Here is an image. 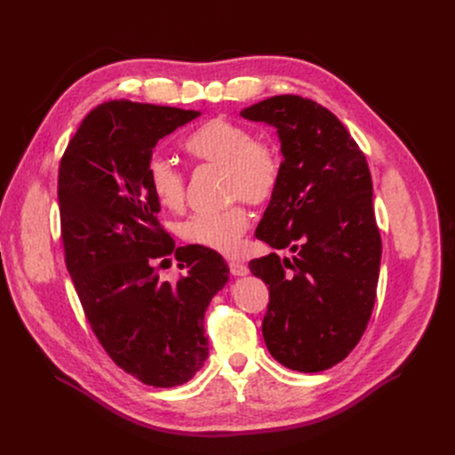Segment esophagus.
<instances>
[{
  "label": "esophagus",
  "mask_w": 455,
  "mask_h": 455,
  "mask_svg": "<svg viewBox=\"0 0 455 455\" xmlns=\"http://www.w3.org/2000/svg\"><path fill=\"white\" fill-rule=\"evenodd\" d=\"M229 272L233 275H246L250 272V268L243 263H236V261H229Z\"/></svg>",
  "instance_id": "1"
}]
</instances>
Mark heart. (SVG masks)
I'll return each mask as SVG.
<instances>
[{"label": "heart", "instance_id": "b5f03b06", "mask_svg": "<svg viewBox=\"0 0 455 455\" xmlns=\"http://www.w3.org/2000/svg\"><path fill=\"white\" fill-rule=\"evenodd\" d=\"M188 156L204 164L222 168V192L235 200L224 209L188 216L178 228L180 236L224 255H235L250 228V214L241 197L251 205L274 198L281 180V157L272 142L255 139L253 132L224 116L200 125L185 140ZM146 181L156 200L170 211H180L187 198V174L168 157L151 156L146 164Z\"/></svg>", "mask_w": 455, "mask_h": 455}]
</instances>
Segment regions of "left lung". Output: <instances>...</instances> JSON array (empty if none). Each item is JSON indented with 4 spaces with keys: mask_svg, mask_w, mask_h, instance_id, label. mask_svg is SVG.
I'll return each mask as SVG.
<instances>
[{
    "mask_svg": "<svg viewBox=\"0 0 455 455\" xmlns=\"http://www.w3.org/2000/svg\"><path fill=\"white\" fill-rule=\"evenodd\" d=\"M241 115L274 125L283 154L255 236L296 253L250 261L270 291L267 348L291 371L322 372L355 348L374 309L381 236L369 163L342 122L313 100L274 96Z\"/></svg>",
    "mask_w": 455,
    "mask_h": 455,
    "instance_id": "left-lung-1",
    "label": "left lung"
}]
</instances>
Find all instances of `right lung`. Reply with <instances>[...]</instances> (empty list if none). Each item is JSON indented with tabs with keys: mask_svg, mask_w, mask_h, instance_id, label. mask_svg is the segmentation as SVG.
I'll return each mask as SVG.
<instances>
[{
	"mask_svg": "<svg viewBox=\"0 0 455 455\" xmlns=\"http://www.w3.org/2000/svg\"><path fill=\"white\" fill-rule=\"evenodd\" d=\"M196 116L178 107L105 101L84 116L59 166L64 261L84 316L122 371L163 388L204 366L205 309L229 274L220 253L176 248L146 181L159 139ZM168 254L186 270L176 284L156 274Z\"/></svg>",
	"mask_w": 455,
	"mask_h": 455,
	"instance_id": "1",
	"label": "right lung"
}]
</instances>
